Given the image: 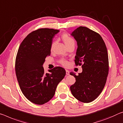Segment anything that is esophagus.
Segmentation results:
<instances>
[{"instance_id":"obj_1","label":"esophagus","mask_w":123,"mask_h":123,"mask_svg":"<svg viewBox=\"0 0 123 123\" xmlns=\"http://www.w3.org/2000/svg\"><path fill=\"white\" fill-rule=\"evenodd\" d=\"M66 75H69V71H68V70L66 69Z\"/></svg>"}]
</instances>
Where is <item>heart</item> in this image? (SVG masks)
Wrapping results in <instances>:
<instances>
[{"mask_svg": "<svg viewBox=\"0 0 123 123\" xmlns=\"http://www.w3.org/2000/svg\"><path fill=\"white\" fill-rule=\"evenodd\" d=\"M61 38L62 40L63 41V42L65 43V44H66V45L67 46V47L71 45H75V41L74 40V39L73 38L69 36L68 34L67 33H64L61 36ZM55 44V42H53L51 44V50L52 51L53 50V48L54 47ZM58 62H59L60 64H61L62 66H64V67H66L68 64V62L67 60H65V59H61L58 61Z\"/></svg>", "mask_w": 123, "mask_h": 123, "instance_id": "heart-1", "label": "heart"}]
</instances>
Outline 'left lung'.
Returning a JSON list of instances; mask_svg holds the SVG:
<instances>
[{
	"label": "left lung",
	"mask_w": 123,
	"mask_h": 123,
	"mask_svg": "<svg viewBox=\"0 0 123 123\" xmlns=\"http://www.w3.org/2000/svg\"><path fill=\"white\" fill-rule=\"evenodd\" d=\"M71 35L78 44L75 64L81 66L83 72L78 75L70 73L75 78L70 89L78 100L89 103L100 95L106 84L109 71L108 52L100 35L86 27L80 26Z\"/></svg>",
	"instance_id": "left-lung-1"
}]
</instances>
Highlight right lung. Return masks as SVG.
<instances>
[{
    "mask_svg": "<svg viewBox=\"0 0 123 123\" xmlns=\"http://www.w3.org/2000/svg\"><path fill=\"white\" fill-rule=\"evenodd\" d=\"M59 30L39 28L30 33L21 43L15 60V72L25 96L36 105H43L54 96L58 84L66 75L56 67L45 73L43 65L51 54L52 38Z\"/></svg>",
    "mask_w": 123,
    "mask_h": 123,
    "instance_id": "1",
    "label": "right lung"
}]
</instances>
